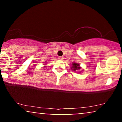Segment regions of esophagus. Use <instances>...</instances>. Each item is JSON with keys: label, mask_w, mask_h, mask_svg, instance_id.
<instances>
[{"label": "esophagus", "mask_w": 122, "mask_h": 122, "mask_svg": "<svg viewBox=\"0 0 122 122\" xmlns=\"http://www.w3.org/2000/svg\"><path fill=\"white\" fill-rule=\"evenodd\" d=\"M58 59H59V60H63V59H64V56H59V57H58Z\"/></svg>", "instance_id": "1"}]
</instances>
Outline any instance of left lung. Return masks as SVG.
I'll return each mask as SVG.
<instances>
[{
    "label": "left lung",
    "mask_w": 122,
    "mask_h": 122,
    "mask_svg": "<svg viewBox=\"0 0 122 122\" xmlns=\"http://www.w3.org/2000/svg\"><path fill=\"white\" fill-rule=\"evenodd\" d=\"M72 68L73 71H76V70H78V69H81V67L79 66V64H78V63H73V66H72Z\"/></svg>",
    "instance_id": "obj_1"
}]
</instances>
